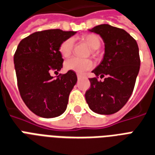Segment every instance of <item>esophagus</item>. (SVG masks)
<instances>
[{
  "label": "esophagus",
  "mask_w": 155,
  "mask_h": 155,
  "mask_svg": "<svg viewBox=\"0 0 155 155\" xmlns=\"http://www.w3.org/2000/svg\"><path fill=\"white\" fill-rule=\"evenodd\" d=\"M77 77H78V79H81L83 76H82V75L80 74H77Z\"/></svg>",
  "instance_id": "34e87169"
}]
</instances>
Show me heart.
I'll return each mask as SVG.
<instances>
[{"label":"heart","instance_id":"heart-1","mask_svg":"<svg viewBox=\"0 0 155 155\" xmlns=\"http://www.w3.org/2000/svg\"><path fill=\"white\" fill-rule=\"evenodd\" d=\"M82 39L88 44L91 48V53L93 56L97 55V49L101 46V39L97 35L89 34L82 37ZM74 39L73 38H68L61 42L59 46V51L63 57H69L74 50ZM93 62L90 59H80L78 57H72L65 61L64 68L67 70H71L78 74H82L92 69Z\"/></svg>","mask_w":155,"mask_h":155}]
</instances>
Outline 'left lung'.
Wrapping results in <instances>:
<instances>
[{"label": "left lung", "instance_id": "obj_1", "mask_svg": "<svg viewBox=\"0 0 155 155\" xmlns=\"http://www.w3.org/2000/svg\"><path fill=\"white\" fill-rule=\"evenodd\" d=\"M100 35L105 43L104 60L89 78L90 89L85 94L89 107L102 115L116 113L123 107L134 91L140 69L137 41L124 30L102 24L90 30ZM105 77L98 81V77Z\"/></svg>", "mask_w": 155, "mask_h": 155}]
</instances>
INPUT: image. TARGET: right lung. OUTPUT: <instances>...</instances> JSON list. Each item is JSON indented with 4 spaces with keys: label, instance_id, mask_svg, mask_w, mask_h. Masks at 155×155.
I'll use <instances>...</instances> for the list:
<instances>
[{
    "label": "right lung",
    "instance_id": "1",
    "mask_svg": "<svg viewBox=\"0 0 155 155\" xmlns=\"http://www.w3.org/2000/svg\"><path fill=\"white\" fill-rule=\"evenodd\" d=\"M75 31L60 29L35 32L21 39L14 56L17 82L21 99L31 111L44 118L61 116L66 110L69 95L77 82L75 72L60 71L64 60L59 46Z\"/></svg>",
    "mask_w": 155,
    "mask_h": 155
}]
</instances>
